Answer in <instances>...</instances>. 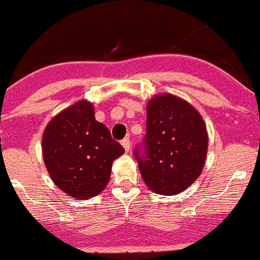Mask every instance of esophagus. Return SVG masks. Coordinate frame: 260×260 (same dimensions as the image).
<instances>
[{
    "label": "esophagus",
    "instance_id": "esophagus-1",
    "mask_svg": "<svg viewBox=\"0 0 260 260\" xmlns=\"http://www.w3.org/2000/svg\"><path fill=\"white\" fill-rule=\"evenodd\" d=\"M121 145L123 146V148H125V151H126V152L130 151V147H132V143H130V139L125 138V139H123V141L121 142Z\"/></svg>",
    "mask_w": 260,
    "mask_h": 260
}]
</instances>
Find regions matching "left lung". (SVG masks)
<instances>
[{
  "label": "left lung",
  "instance_id": "obj_1",
  "mask_svg": "<svg viewBox=\"0 0 260 260\" xmlns=\"http://www.w3.org/2000/svg\"><path fill=\"white\" fill-rule=\"evenodd\" d=\"M208 143L205 122L193 105L171 93L151 97L145 155L134 154L146 185L163 196L187 189L203 172Z\"/></svg>",
  "mask_w": 260,
  "mask_h": 260
}]
</instances>
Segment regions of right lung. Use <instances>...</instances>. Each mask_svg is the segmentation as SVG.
<instances>
[{
	"label": "right lung",
	"mask_w": 260,
	"mask_h": 260,
	"mask_svg": "<svg viewBox=\"0 0 260 260\" xmlns=\"http://www.w3.org/2000/svg\"><path fill=\"white\" fill-rule=\"evenodd\" d=\"M123 152L109 128L96 121L94 106L86 100L55 115L42 137L51 180L71 199L86 200L101 193L110 180L113 161Z\"/></svg>",
	"instance_id": "1"
}]
</instances>
